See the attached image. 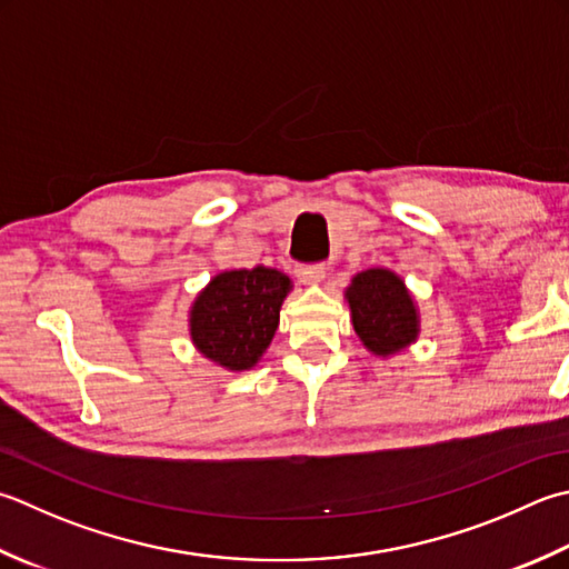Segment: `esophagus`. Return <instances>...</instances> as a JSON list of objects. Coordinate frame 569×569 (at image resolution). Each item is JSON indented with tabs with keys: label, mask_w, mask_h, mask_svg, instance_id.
<instances>
[{
	"label": "esophagus",
	"mask_w": 569,
	"mask_h": 569,
	"mask_svg": "<svg viewBox=\"0 0 569 569\" xmlns=\"http://www.w3.org/2000/svg\"><path fill=\"white\" fill-rule=\"evenodd\" d=\"M296 276H298V281H300V283H306V286H318V283L326 281V276H328V266H326V263L298 266V269H296Z\"/></svg>",
	"instance_id": "34e87169"
}]
</instances>
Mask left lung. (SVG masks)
Listing matches in <instances>:
<instances>
[{"label":"left lung","mask_w":569,"mask_h":569,"mask_svg":"<svg viewBox=\"0 0 569 569\" xmlns=\"http://www.w3.org/2000/svg\"><path fill=\"white\" fill-rule=\"evenodd\" d=\"M352 328L365 350L389 360L415 345L421 332V316L405 278L385 266L352 276L345 288Z\"/></svg>","instance_id":"8db88e82"}]
</instances>
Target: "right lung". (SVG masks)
<instances>
[{"label":"right lung","mask_w":569,"mask_h":569,"mask_svg":"<svg viewBox=\"0 0 569 569\" xmlns=\"http://www.w3.org/2000/svg\"><path fill=\"white\" fill-rule=\"evenodd\" d=\"M291 291V278L271 266L221 271L189 306V340L221 370H253L269 350Z\"/></svg>","instance_id":"add662e5"}]
</instances>
